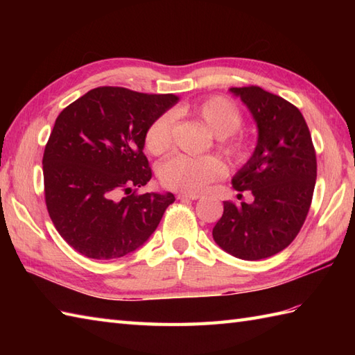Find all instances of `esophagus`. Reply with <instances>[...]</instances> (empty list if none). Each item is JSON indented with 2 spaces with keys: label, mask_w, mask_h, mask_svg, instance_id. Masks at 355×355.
Returning a JSON list of instances; mask_svg holds the SVG:
<instances>
[{
  "label": "esophagus",
  "mask_w": 355,
  "mask_h": 355,
  "mask_svg": "<svg viewBox=\"0 0 355 355\" xmlns=\"http://www.w3.org/2000/svg\"><path fill=\"white\" fill-rule=\"evenodd\" d=\"M177 198L178 200H198L200 195L198 193H178Z\"/></svg>",
  "instance_id": "1"
}]
</instances>
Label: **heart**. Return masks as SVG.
<instances>
[{
    "label": "heart",
    "mask_w": 355,
    "mask_h": 355,
    "mask_svg": "<svg viewBox=\"0 0 355 355\" xmlns=\"http://www.w3.org/2000/svg\"><path fill=\"white\" fill-rule=\"evenodd\" d=\"M192 111L212 130L218 137V149L232 162H243L248 155V143L235 135L243 125L241 111L224 96H210L197 102ZM172 114L163 112L150 122L145 131V146L150 154L162 155L171 148ZM225 168L215 155L191 157L177 154L166 160L160 168V182L164 187L182 192H200L201 189L221 178Z\"/></svg>",
    "instance_id": "heart-1"
}]
</instances>
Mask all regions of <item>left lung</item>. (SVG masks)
Returning a JSON list of instances; mask_svg holds the SVG:
<instances>
[{"label":"left lung","mask_w":355,"mask_h":355,"mask_svg":"<svg viewBox=\"0 0 355 355\" xmlns=\"http://www.w3.org/2000/svg\"><path fill=\"white\" fill-rule=\"evenodd\" d=\"M241 97L258 125V145L233 187L250 192V205L224 201L214 239L235 258L258 261L288 247L311 206L318 160L310 130L299 108L256 85L230 88Z\"/></svg>","instance_id":"1"}]
</instances>
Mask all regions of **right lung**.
Returning <instances> with one entry per match:
<instances>
[{"label":"right lung","mask_w":355,"mask_h":355,"mask_svg":"<svg viewBox=\"0 0 355 355\" xmlns=\"http://www.w3.org/2000/svg\"><path fill=\"white\" fill-rule=\"evenodd\" d=\"M178 101L99 87L58 116L42 157L49 215L67 243L92 259H116L153 235L172 193H139L153 171L145 131Z\"/></svg>","instance_id":"right-lung-1"}]
</instances>
